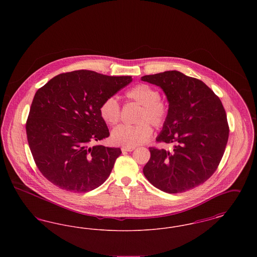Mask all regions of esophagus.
Segmentation results:
<instances>
[{
	"instance_id": "1",
	"label": "esophagus",
	"mask_w": 257,
	"mask_h": 257,
	"mask_svg": "<svg viewBox=\"0 0 257 257\" xmlns=\"http://www.w3.org/2000/svg\"><path fill=\"white\" fill-rule=\"evenodd\" d=\"M135 147H123L122 148H121V150H122L123 152H125V151H133L134 150Z\"/></svg>"
}]
</instances>
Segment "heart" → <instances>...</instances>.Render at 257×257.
<instances>
[{
  "label": "heart",
  "instance_id": "obj_1",
  "mask_svg": "<svg viewBox=\"0 0 257 257\" xmlns=\"http://www.w3.org/2000/svg\"><path fill=\"white\" fill-rule=\"evenodd\" d=\"M126 96L143 106L136 125L122 124L111 131L113 144L126 147H135L145 144L152 135L151 123L155 127L163 126L168 118L169 108L161 101L160 92L146 84L133 86ZM100 115L109 125H114L120 119V106L114 97L107 98L100 106Z\"/></svg>",
  "mask_w": 257,
  "mask_h": 257
}]
</instances>
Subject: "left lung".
Listing matches in <instances>:
<instances>
[{"label":"left lung","instance_id":"1","mask_svg":"<svg viewBox=\"0 0 257 257\" xmlns=\"http://www.w3.org/2000/svg\"><path fill=\"white\" fill-rule=\"evenodd\" d=\"M142 81L159 86L166 94L169 114L156 140L174 145L171 152L149 148L145 176L169 194L204 183L217 170L229 135L220 98L202 81L176 70L146 75Z\"/></svg>","mask_w":257,"mask_h":257}]
</instances>
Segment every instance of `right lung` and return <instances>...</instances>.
<instances>
[{"mask_svg": "<svg viewBox=\"0 0 257 257\" xmlns=\"http://www.w3.org/2000/svg\"><path fill=\"white\" fill-rule=\"evenodd\" d=\"M131 76L77 70L54 77L36 93L26 131L38 170L62 190L86 193L110 176L120 148L90 143L110 136L100 106Z\"/></svg>", "mask_w": 257, "mask_h": 257, "instance_id": "1", "label": "right lung"}]
</instances>
